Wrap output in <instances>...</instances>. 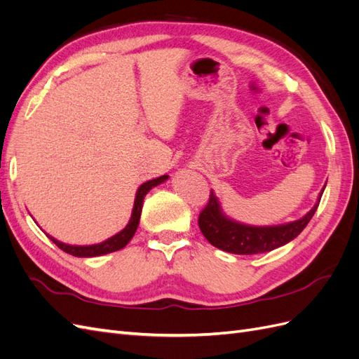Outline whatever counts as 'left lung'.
<instances>
[{"label":"left lung","mask_w":359,"mask_h":359,"mask_svg":"<svg viewBox=\"0 0 359 359\" xmlns=\"http://www.w3.org/2000/svg\"><path fill=\"white\" fill-rule=\"evenodd\" d=\"M323 190L325 186L316 203L306 215L295 222L277 226H250L232 220L223 212L219 198L211 190L208 205L199 214L201 232L210 244L227 253L257 255L271 252L290 243L304 231L318 210Z\"/></svg>","instance_id":"1"}]
</instances>
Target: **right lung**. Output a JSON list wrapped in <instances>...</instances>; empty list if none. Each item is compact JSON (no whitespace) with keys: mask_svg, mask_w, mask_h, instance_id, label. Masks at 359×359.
Returning <instances> with one entry per match:
<instances>
[{"mask_svg":"<svg viewBox=\"0 0 359 359\" xmlns=\"http://www.w3.org/2000/svg\"><path fill=\"white\" fill-rule=\"evenodd\" d=\"M168 178H169V175H163V177H158V178H154V180L144 182L142 186H140L136 191L132 217H130L127 226L124 227L121 232H118L114 236L107 238V240L103 241V243L91 244V245H72V244L61 243V241L55 240V238L48 235V233H46V236L49 238L50 241L55 243L62 250V252L73 255L76 257H95V256H103V255H107V253L116 252V250H121L128 244L130 240H132L136 229H137L139 220H140V212H142V203H144L147 193L153 187H157L158 184L165 182Z\"/></svg>","mask_w":359,"mask_h":359,"instance_id":"right-lung-1","label":"right lung"}]
</instances>
